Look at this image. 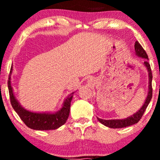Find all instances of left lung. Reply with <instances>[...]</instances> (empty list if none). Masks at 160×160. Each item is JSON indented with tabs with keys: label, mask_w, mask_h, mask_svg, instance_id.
I'll return each instance as SVG.
<instances>
[{
	"label": "left lung",
	"mask_w": 160,
	"mask_h": 160,
	"mask_svg": "<svg viewBox=\"0 0 160 160\" xmlns=\"http://www.w3.org/2000/svg\"><path fill=\"white\" fill-rule=\"evenodd\" d=\"M135 53L138 57H141V58H145L144 64L145 67L147 68L148 71V75H149V86H148V96H147L146 100H145L144 104L141 107L139 111H138L136 113H134L133 115H132L131 117H128L126 119H122V120H102V119L98 118V120L101 123L104 125L105 126H108L109 128H125L127 127V126H132V125H134L137 123L139 120H141V118L142 117L143 114H144L145 110H146L147 107L149 104L150 100L152 98V92H153V89H152V78H153V76H152V72H151V68H150V65L149 62L147 59H148V54H147L146 52L143 47H141V45L138 42L136 41L135 43Z\"/></svg>",
	"instance_id": "1"
}]
</instances>
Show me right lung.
Returning a JSON list of instances; mask_svg holds the SVG:
<instances>
[{
	"label": "right lung",
	"instance_id": "right-lung-1",
	"mask_svg": "<svg viewBox=\"0 0 160 160\" xmlns=\"http://www.w3.org/2000/svg\"><path fill=\"white\" fill-rule=\"evenodd\" d=\"M12 71V67H11L10 74ZM11 75L9 76L8 89L10 93V102L12 107L18 113L21 120L23 121L28 128L34 130H52L59 128L66 122L70 113L71 102L72 100L74 92L69 95L65 98L62 108L60 111L56 113H35L27 111L22 108L18 100H16L15 95L13 94V90L11 86Z\"/></svg>",
	"mask_w": 160,
	"mask_h": 160
}]
</instances>
